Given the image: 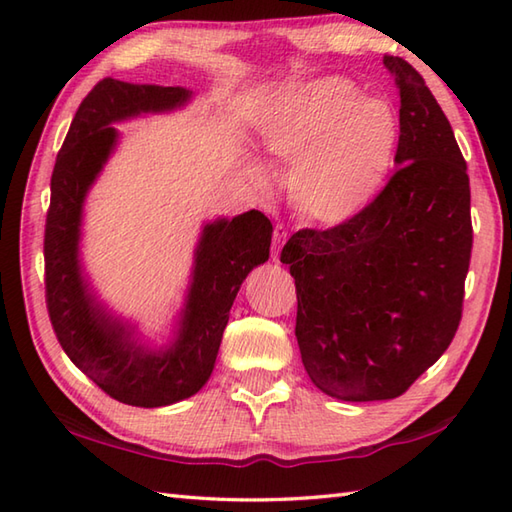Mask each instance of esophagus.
Returning a JSON list of instances; mask_svg holds the SVG:
<instances>
[{
	"label": "esophagus",
	"instance_id": "esophagus-1",
	"mask_svg": "<svg viewBox=\"0 0 512 512\" xmlns=\"http://www.w3.org/2000/svg\"><path fill=\"white\" fill-rule=\"evenodd\" d=\"M286 239H288L286 226L284 224H277L275 226V233H273V259L279 257V250H281V246H284Z\"/></svg>",
	"mask_w": 512,
	"mask_h": 512
}]
</instances>
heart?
I'll return each mask as SVG.
<instances>
[{"instance_id":"heart-1","label":"heart","mask_w":512,"mask_h":512,"mask_svg":"<svg viewBox=\"0 0 512 512\" xmlns=\"http://www.w3.org/2000/svg\"><path fill=\"white\" fill-rule=\"evenodd\" d=\"M400 140L396 107L343 76L290 90L264 116L259 143L290 165L288 200L314 224L352 220L383 187ZM259 182L266 173L255 167Z\"/></svg>"}]
</instances>
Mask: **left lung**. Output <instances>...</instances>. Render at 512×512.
<instances>
[{
    "label": "left lung",
    "mask_w": 512,
    "mask_h": 512,
    "mask_svg": "<svg viewBox=\"0 0 512 512\" xmlns=\"http://www.w3.org/2000/svg\"><path fill=\"white\" fill-rule=\"evenodd\" d=\"M383 63L400 90L398 169L352 220L301 228L281 250L303 367L347 402L398 398L447 352L473 248L469 173L447 116L413 65Z\"/></svg>",
    "instance_id": "obj_1"
}]
</instances>
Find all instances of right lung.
I'll list each match as a JSON object with an SVG mask.
<instances>
[{"instance_id": "1", "label": "right lung", "mask_w": 512, "mask_h": 512, "mask_svg": "<svg viewBox=\"0 0 512 512\" xmlns=\"http://www.w3.org/2000/svg\"><path fill=\"white\" fill-rule=\"evenodd\" d=\"M182 88L134 85L105 76L81 101L54 162L43 233L46 308L70 361L107 396L132 407H165L198 394L209 380L242 281L270 253L273 224L262 211L204 226L187 312L176 345L154 354L129 343L85 288L76 259L81 204L114 147L112 123L140 112L171 110Z\"/></svg>"}]
</instances>
